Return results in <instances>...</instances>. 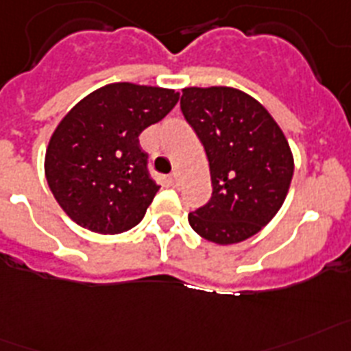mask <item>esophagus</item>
I'll return each instance as SVG.
<instances>
[{"instance_id":"34e87169","label":"esophagus","mask_w":351,"mask_h":351,"mask_svg":"<svg viewBox=\"0 0 351 351\" xmlns=\"http://www.w3.org/2000/svg\"><path fill=\"white\" fill-rule=\"evenodd\" d=\"M169 181H170V184H172V186H178V184H179V173L178 172L170 173Z\"/></svg>"}]
</instances>
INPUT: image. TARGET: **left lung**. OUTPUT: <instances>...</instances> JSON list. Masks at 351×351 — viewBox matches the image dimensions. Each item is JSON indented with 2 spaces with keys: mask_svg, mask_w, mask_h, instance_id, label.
I'll return each mask as SVG.
<instances>
[{
  "mask_svg": "<svg viewBox=\"0 0 351 351\" xmlns=\"http://www.w3.org/2000/svg\"><path fill=\"white\" fill-rule=\"evenodd\" d=\"M181 111L206 150L213 186L188 222L221 245L253 237L291 186L294 159L282 129L262 104L233 88L182 89Z\"/></svg>",
  "mask_w": 351,
  "mask_h": 351,
  "instance_id": "left-lung-1",
  "label": "left lung"
}]
</instances>
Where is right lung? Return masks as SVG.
<instances>
[{
    "label": "right lung",
    "instance_id": "1",
    "mask_svg": "<svg viewBox=\"0 0 351 351\" xmlns=\"http://www.w3.org/2000/svg\"><path fill=\"white\" fill-rule=\"evenodd\" d=\"M173 89L109 84L80 100L48 143L46 181L66 215L117 234L140 224L159 186L138 136L178 104Z\"/></svg>",
    "mask_w": 351,
    "mask_h": 351
}]
</instances>
